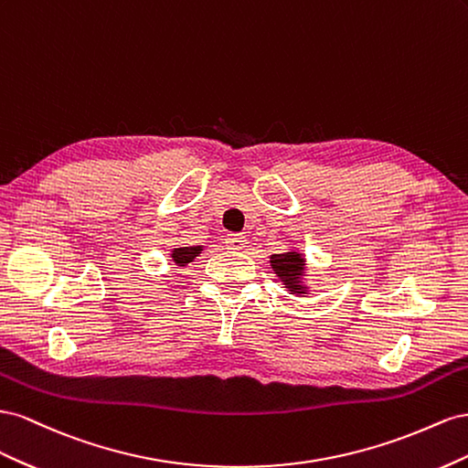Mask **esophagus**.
Segmentation results:
<instances>
[{"mask_svg": "<svg viewBox=\"0 0 468 468\" xmlns=\"http://www.w3.org/2000/svg\"><path fill=\"white\" fill-rule=\"evenodd\" d=\"M225 245H227V249H231V250H243L247 247V239L243 235L231 233V235L225 237Z\"/></svg>", "mask_w": 468, "mask_h": 468, "instance_id": "esophagus-1", "label": "esophagus"}]
</instances>
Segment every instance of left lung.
Masks as SVG:
<instances>
[{"label":"left lung","mask_w":468,"mask_h":468,"mask_svg":"<svg viewBox=\"0 0 468 468\" xmlns=\"http://www.w3.org/2000/svg\"><path fill=\"white\" fill-rule=\"evenodd\" d=\"M271 269L274 271L280 284L286 288L288 293L298 298H305L312 293L310 278H308V259L296 247H288L284 252L271 255Z\"/></svg>","instance_id":"8db88e82"}]
</instances>
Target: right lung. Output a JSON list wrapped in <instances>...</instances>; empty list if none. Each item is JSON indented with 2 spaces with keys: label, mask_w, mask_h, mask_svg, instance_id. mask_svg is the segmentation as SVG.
Wrapping results in <instances>:
<instances>
[{
  "label": "right lung",
  "mask_w": 468,
  "mask_h": 468,
  "mask_svg": "<svg viewBox=\"0 0 468 468\" xmlns=\"http://www.w3.org/2000/svg\"><path fill=\"white\" fill-rule=\"evenodd\" d=\"M204 245H194V247H175L170 249V261L175 262L180 269L188 266L196 257H199L204 252Z\"/></svg>",
  "instance_id": "obj_1"
}]
</instances>
